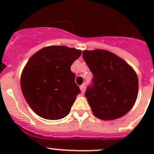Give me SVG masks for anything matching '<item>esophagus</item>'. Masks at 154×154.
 <instances>
[{
  "instance_id": "obj_1",
  "label": "esophagus",
  "mask_w": 154,
  "mask_h": 154,
  "mask_svg": "<svg viewBox=\"0 0 154 154\" xmlns=\"http://www.w3.org/2000/svg\"><path fill=\"white\" fill-rule=\"evenodd\" d=\"M80 89H81V91H82V94H84L85 90V85L83 84L80 86Z\"/></svg>"
}]
</instances>
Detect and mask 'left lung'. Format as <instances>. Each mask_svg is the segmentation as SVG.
I'll return each mask as SVG.
<instances>
[{"label": "left lung", "mask_w": 154, "mask_h": 154, "mask_svg": "<svg viewBox=\"0 0 154 154\" xmlns=\"http://www.w3.org/2000/svg\"><path fill=\"white\" fill-rule=\"evenodd\" d=\"M83 59L94 75V85L85 97L95 117L105 121L125 115L136 102L138 78L118 56L104 49L84 50Z\"/></svg>", "instance_id": "1"}]
</instances>
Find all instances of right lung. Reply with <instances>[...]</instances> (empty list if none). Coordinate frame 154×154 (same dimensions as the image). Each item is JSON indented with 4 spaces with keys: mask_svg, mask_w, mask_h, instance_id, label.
<instances>
[{
    "mask_svg": "<svg viewBox=\"0 0 154 154\" xmlns=\"http://www.w3.org/2000/svg\"><path fill=\"white\" fill-rule=\"evenodd\" d=\"M82 54L79 49L51 45L34 53L20 77L25 100L38 116L59 120L70 112L80 94L70 67Z\"/></svg>",
    "mask_w": 154,
    "mask_h": 154,
    "instance_id": "add662e5",
    "label": "right lung"
}]
</instances>
